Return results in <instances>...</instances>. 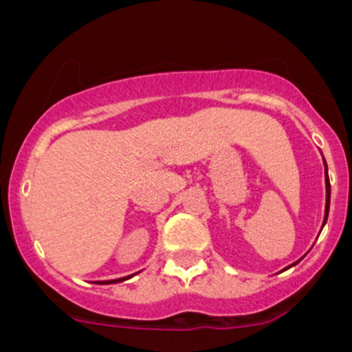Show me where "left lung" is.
<instances>
[{
    "instance_id": "left-lung-1",
    "label": "left lung",
    "mask_w": 352,
    "mask_h": 352,
    "mask_svg": "<svg viewBox=\"0 0 352 352\" xmlns=\"http://www.w3.org/2000/svg\"><path fill=\"white\" fill-rule=\"evenodd\" d=\"M324 161V160H323ZM324 184H327V205H324V221H323V226L327 224V219H328V210H330V179H328V168H327V161H324ZM295 264H298V261L295 262ZM292 264V265H295ZM290 265V267H292Z\"/></svg>"
}]
</instances>
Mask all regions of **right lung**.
Here are the masks:
<instances>
[{
	"label": "right lung",
	"mask_w": 352,
	"mask_h": 352,
	"mask_svg": "<svg viewBox=\"0 0 352 352\" xmlns=\"http://www.w3.org/2000/svg\"><path fill=\"white\" fill-rule=\"evenodd\" d=\"M128 278H130V276H126V278H120V280H111V281H104V283H102V285H111V283H121V281L128 280Z\"/></svg>",
	"instance_id": "1"
}]
</instances>
